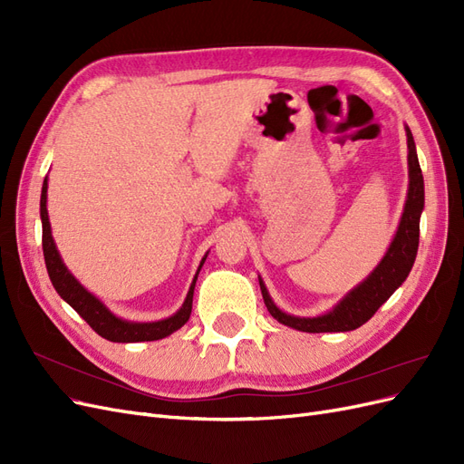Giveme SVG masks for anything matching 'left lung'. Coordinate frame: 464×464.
<instances>
[{
    "instance_id": "obj_1",
    "label": "left lung",
    "mask_w": 464,
    "mask_h": 464,
    "mask_svg": "<svg viewBox=\"0 0 464 464\" xmlns=\"http://www.w3.org/2000/svg\"><path fill=\"white\" fill-rule=\"evenodd\" d=\"M406 145H409V193L402 217L399 222V230L392 237L385 257L379 261L373 273L350 290L346 296L336 304L331 312L317 317H298L280 312L266 292L263 280L259 278V286L266 310L283 325L298 329L304 333H344L362 327L363 323L372 319V315L382 307L391 294L395 292L409 276L420 240V215L424 210V178L420 170L414 137L406 125Z\"/></svg>"
}]
</instances>
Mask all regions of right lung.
Returning <instances> with one entry per match:
<instances>
[{
    "label": "right lung",
    "instance_id": "obj_1",
    "mask_svg": "<svg viewBox=\"0 0 464 464\" xmlns=\"http://www.w3.org/2000/svg\"><path fill=\"white\" fill-rule=\"evenodd\" d=\"M46 199H48V178L44 179V184H42L40 218H42V249H44V261H46L50 280H52L55 292H58L60 296L89 323L92 331H96L102 336V339L111 341V343H145V341L164 339V336L172 334L174 331L186 325L189 315H191L195 280H198V275L201 271L207 256L203 257L198 273H195V276H193V283L189 286L186 302L181 304V307L174 315L160 319V321H152V323L125 321V319L116 317L114 314H111L101 300L92 296V294L85 286H81L79 280L72 273H69V269L58 254V247H55V244H53Z\"/></svg>",
    "mask_w": 464,
    "mask_h": 464
}]
</instances>
